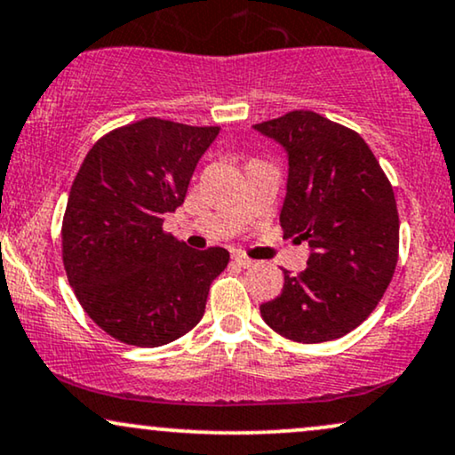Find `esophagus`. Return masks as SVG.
Instances as JSON below:
<instances>
[{
    "mask_svg": "<svg viewBox=\"0 0 455 455\" xmlns=\"http://www.w3.org/2000/svg\"><path fill=\"white\" fill-rule=\"evenodd\" d=\"M233 260L237 262L239 267H243V269H248V267L254 265V260L248 259V256H245V254H239V251H237V254H233Z\"/></svg>",
    "mask_w": 455,
    "mask_h": 455,
    "instance_id": "1",
    "label": "esophagus"
}]
</instances>
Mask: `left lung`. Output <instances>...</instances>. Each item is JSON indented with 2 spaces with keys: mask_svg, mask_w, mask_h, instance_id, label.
<instances>
[{
  "mask_svg": "<svg viewBox=\"0 0 455 455\" xmlns=\"http://www.w3.org/2000/svg\"><path fill=\"white\" fill-rule=\"evenodd\" d=\"M288 155L280 224L309 243L307 269L283 271L262 320L299 343L332 341L360 326L390 286L398 260L394 190L366 141L315 112L254 124Z\"/></svg>",
  "mask_w": 455,
  "mask_h": 455,
  "instance_id": "obj_1",
  "label": "left lung"
}]
</instances>
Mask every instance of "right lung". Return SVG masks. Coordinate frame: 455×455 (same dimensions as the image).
Here are the masks:
<instances>
[{"label": "right lung", "instance_id": "1", "mask_svg": "<svg viewBox=\"0 0 455 455\" xmlns=\"http://www.w3.org/2000/svg\"><path fill=\"white\" fill-rule=\"evenodd\" d=\"M218 133L144 118L109 131L82 163L63 216V265L82 309L109 337L158 347L204 317L228 251L188 248L163 222L184 204Z\"/></svg>", "mask_w": 455, "mask_h": 455}]
</instances>
